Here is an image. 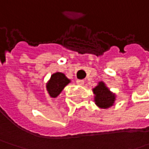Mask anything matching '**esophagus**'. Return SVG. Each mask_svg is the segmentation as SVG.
Wrapping results in <instances>:
<instances>
[{"mask_svg": "<svg viewBox=\"0 0 149 149\" xmlns=\"http://www.w3.org/2000/svg\"><path fill=\"white\" fill-rule=\"evenodd\" d=\"M77 84L78 85H83V84H84V80L77 79Z\"/></svg>", "mask_w": 149, "mask_h": 149, "instance_id": "esophagus-1", "label": "esophagus"}]
</instances>
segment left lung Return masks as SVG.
Listing matches in <instances>:
<instances>
[{
  "label": "left lung",
  "mask_w": 149,
  "mask_h": 149,
  "mask_svg": "<svg viewBox=\"0 0 149 149\" xmlns=\"http://www.w3.org/2000/svg\"><path fill=\"white\" fill-rule=\"evenodd\" d=\"M95 94V103L102 109H107L114 104L116 96L105 86L104 83L100 82L97 87L93 89Z\"/></svg>",
  "instance_id": "left-lung-1"
}]
</instances>
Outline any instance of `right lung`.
Masks as SVG:
<instances>
[{
	"mask_svg": "<svg viewBox=\"0 0 149 149\" xmlns=\"http://www.w3.org/2000/svg\"><path fill=\"white\" fill-rule=\"evenodd\" d=\"M70 83V80L65 75L61 72H56L51 76L49 82L46 84V90L52 97H58L63 89Z\"/></svg>",
	"mask_w": 149,
	"mask_h": 149,
	"instance_id": "1",
	"label": "right lung"
}]
</instances>
